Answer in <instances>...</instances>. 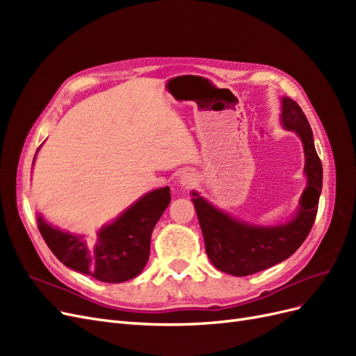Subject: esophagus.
<instances>
[{
	"label": "esophagus",
	"mask_w": 356,
	"mask_h": 356,
	"mask_svg": "<svg viewBox=\"0 0 356 356\" xmlns=\"http://www.w3.org/2000/svg\"><path fill=\"white\" fill-rule=\"evenodd\" d=\"M196 182H197L196 175L195 174H190V172H184V174H181L179 178H178V184L181 187H186V188L195 186Z\"/></svg>",
	"instance_id": "34e87169"
}]
</instances>
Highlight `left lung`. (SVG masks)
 <instances>
[{
  "label": "left lung",
  "instance_id": "left-lung-1",
  "mask_svg": "<svg viewBox=\"0 0 356 356\" xmlns=\"http://www.w3.org/2000/svg\"><path fill=\"white\" fill-rule=\"evenodd\" d=\"M281 123L286 131H294L300 136L306 157L307 187L293 220L270 227L246 224L217 209L196 191L191 193L204 250L212 264L224 273L248 276L286 260L305 242L315 222L322 190V165L307 118L300 105L288 96L282 98Z\"/></svg>",
  "mask_w": 356,
  "mask_h": 356
}]
</instances>
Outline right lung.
<instances>
[{
	"instance_id": "1",
	"label": "right lung",
	"mask_w": 356,
	"mask_h": 356,
	"mask_svg": "<svg viewBox=\"0 0 356 356\" xmlns=\"http://www.w3.org/2000/svg\"><path fill=\"white\" fill-rule=\"evenodd\" d=\"M169 202V187L147 193L117 220L104 225L96 241L53 227L41 215L37 218L38 230L50 251L67 267L102 282L120 284L144 270L153 229Z\"/></svg>"
}]
</instances>
